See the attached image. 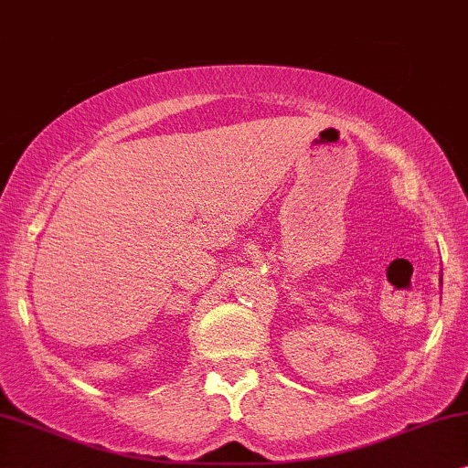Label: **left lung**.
I'll return each mask as SVG.
<instances>
[{
    "instance_id": "obj_1",
    "label": "left lung",
    "mask_w": 468,
    "mask_h": 468,
    "mask_svg": "<svg viewBox=\"0 0 468 468\" xmlns=\"http://www.w3.org/2000/svg\"><path fill=\"white\" fill-rule=\"evenodd\" d=\"M439 280H441V284H443V276H441V278H439Z\"/></svg>"
}]
</instances>
